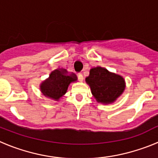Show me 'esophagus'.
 I'll use <instances>...</instances> for the list:
<instances>
[{
    "label": "esophagus",
    "mask_w": 158,
    "mask_h": 158,
    "mask_svg": "<svg viewBox=\"0 0 158 158\" xmlns=\"http://www.w3.org/2000/svg\"><path fill=\"white\" fill-rule=\"evenodd\" d=\"M77 75L78 80L80 81H83V75H82L81 73H78Z\"/></svg>",
    "instance_id": "34e87169"
}]
</instances>
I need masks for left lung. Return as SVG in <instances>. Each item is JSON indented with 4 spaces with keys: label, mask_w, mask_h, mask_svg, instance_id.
<instances>
[{
    "label": "left lung",
    "mask_w": 158,
    "mask_h": 158,
    "mask_svg": "<svg viewBox=\"0 0 158 158\" xmlns=\"http://www.w3.org/2000/svg\"><path fill=\"white\" fill-rule=\"evenodd\" d=\"M85 81L91 88L92 94L96 101L104 104H111L116 100L126 86L123 77L100 66L90 69Z\"/></svg>",
    "instance_id": "1"
}]
</instances>
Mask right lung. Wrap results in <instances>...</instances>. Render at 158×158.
I'll list each match as a JSON object with an SVG mask.
<instances>
[{"label": "right lung", "instance_id": "1", "mask_svg": "<svg viewBox=\"0 0 158 158\" xmlns=\"http://www.w3.org/2000/svg\"><path fill=\"white\" fill-rule=\"evenodd\" d=\"M77 80L76 74L71 73L68 74L66 69H55L49 77L40 85L42 93L47 97L58 100L66 93L69 84Z\"/></svg>", "mask_w": 158, "mask_h": 158}]
</instances>
